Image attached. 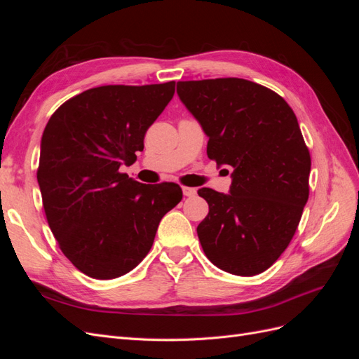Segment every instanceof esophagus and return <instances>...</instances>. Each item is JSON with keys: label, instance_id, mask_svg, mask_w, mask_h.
Returning a JSON list of instances; mask_svg holds the SVG:
<instances>
[{"label": "esophagus", "instance_id": "1", "mask_svg": "<svg viewBox=\"0 0 359 359\" xmlns=\"http://www.w3.org/2000/svg\"><path fill=\"white\" fill-rule=\"evenodd\" d=\"M182 193H184V196H186V198H193L194 194H196V189H193V187H182Z\"/></svg>", "mask_w": 359, "mask_h": 359}]
</instances>
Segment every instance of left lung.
I'll list each match as a JSON object with an SVG mask.
<instances>
[{
  "label": "left lung",
  "instance_id": "8db88e82",
  "mask_svg": "<svg viewBox=\"0 0 359 359\" xmlns=\"http://www.w3.org/2000/svg\"><path fill=\"white\" fill-rule=\"evenodd\" d=\"M208 136L206 154L232 166L229 193L201 189L210 212L198 226L211 262L235 276L264 273L295 235L309 199L310 153L278 94L238 78L177 83Z\"/></svg>",
  "mask_w": 359,
  "mask_h": 359
}]
</instances>
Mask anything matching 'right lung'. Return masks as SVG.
Returning <instances> with one entry per match:
<instances>
[{
  "label": "right lung",
  "instance_id": "right-lung-1",
  "mask_svg": "<svg viewBox=\"0 0 359 359\" xmlns=\"http://www.w3.org/2000/svg\"><path fill=\"white\" fill-rule=\"evenodd\" d=\"M175 82L86 90L61 104L40 144L37 181L53 236L81 273H130L154 243L160 220L182 199L178 184L148 186L123 173L144 149Z\"/></svg>",
  "mask_w": 359,
  "mask_h": 359
}]
</instances>
